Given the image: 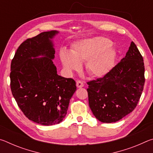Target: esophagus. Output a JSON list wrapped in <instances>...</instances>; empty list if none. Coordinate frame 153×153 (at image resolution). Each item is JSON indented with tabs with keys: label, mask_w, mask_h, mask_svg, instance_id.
<instances>
[{
	"label": "esophagus",
	"mask_w": 153,
	"mask_h": 153,
	"mask_svg": "<svg viewBox=\"0 0 153 153\" xmlns=\"http://www.w3.org/2000/svg\"><path fill=\"white\" fill-rule=\"evenodd\" d=\"M76 86L77 88H82L84 86V84H83L82 82L77 80V81H76Z\"/></svg>",
	"instance_id": "esophagus-1"
}]
</instances>
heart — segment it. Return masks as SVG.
I'll use <instances>...</instances> for the list:
<instances>
[{"label": "heart", "instance_id": "heart-1", "mask_svg": "<svg viewBox=\"0 0 153 153\" xmlns=\"http://www.w3.org/2000/svg\"><path fill=\"white\" fill-rule=\"evenodd\" d=\"M110 40L97 37L75 43L71 53L61 51L60 57L65 68L69 71H77L81 63L86 62V69L89 75L95 77L105 76L112 69L115 53L109 46Z\"/></svg>", "mask_w": 153, "mask_h": 153}]
</instances>
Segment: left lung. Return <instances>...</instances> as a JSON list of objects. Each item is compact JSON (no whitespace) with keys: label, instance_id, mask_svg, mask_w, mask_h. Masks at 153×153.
Returning <instances> with one entry per match:
<instances>
[{"label":"left lung","instance_id":"obj_1","mask_svg":"<svg viewBox=\"0 0 153 153\" xmlns=\"http://www.w3.org/2000/svg\"><path fill=\"white\" fill-rule=\"evenodd\" d=\"M144 82L143 57L131 42L125 57L107 74L87 82L90 109L103 123L121 120L136 107Z\"/></svg>","mask_w":153,"mask_h":153}]
</instances>
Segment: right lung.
Masks as SVG:
<instances>
[{"label":"right lung","instance_id":"obj_1","mask_svg":"<svg viewBox=\"0 0 153 153\" xmlns=\"http://www.w3.org/2000/svg\"><path fill=\"white\" fill-rule=\"evenodd\" d=\"M57 33L45 32L27 38L11 64L10 86L17 105L30 120L44 126L63 121L76 90V82L59 76L52 60L55 51L51 39ZM38 56H44L36 58Z\"/></svg>","mask_w":153,"mask_h":153}]
</instances>
